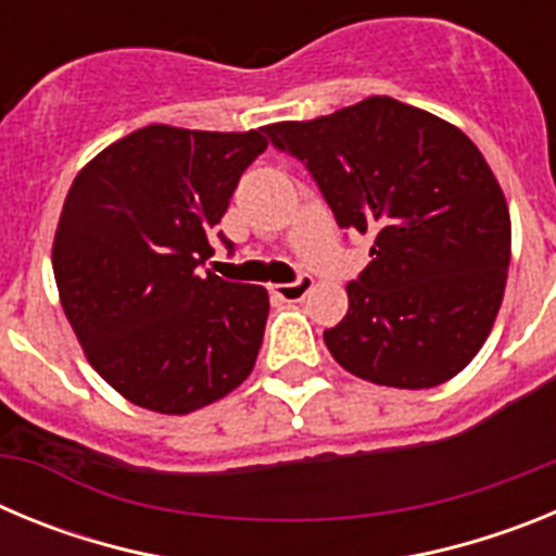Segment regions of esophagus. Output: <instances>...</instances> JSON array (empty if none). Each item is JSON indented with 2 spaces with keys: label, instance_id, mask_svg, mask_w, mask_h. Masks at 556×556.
Here are the masks:
<instances>
[{
  "label": "esophagus",
  "instance_id": "34e87169",
  "mask_svg": "<svg viewBox=\"0 0 556 556\" xmlns=\"http://www.w3.org/2000/svg\"><path fill=\"white\" fill-rule=\"evenodd\" d=\"M314 287L312 275H301L298 281L292 283H269V294L278 298V301H303Z\"/></svg>",
  "mask_w": 556,
  "mask_h": 556
}]
</instances>
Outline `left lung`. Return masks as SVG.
<instances>
[{"label": "left lung", "mask_w": 556, "mask_h": 556, "mask_svg": "<svg viewBox=\"0 0 556 556\" xmlns=\"http://www.w3.org/2000/svg\"><path fill=\"white\" fill-rule=\"evenodd\" d=\"M264 132L306 164L339 228L372 236L348 314L323 333L331 356L395 390L465 370L493 331L513 253L507 200L479 147L392 97Z\"/></svg>", "instance_id": "1"}]
</instances>
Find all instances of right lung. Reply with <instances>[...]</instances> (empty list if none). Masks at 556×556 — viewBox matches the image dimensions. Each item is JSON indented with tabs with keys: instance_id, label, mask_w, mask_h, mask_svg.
I'll return each instance as SVG.
<instances>
[{
	"instance_id": "obj_1",
	"label": "right lung",
	"mask_w": 556,
	"mask_h": 556,
	"mask_svg": "<svg viewBox=\"0 0 556 556\" xmlns=\"http://www.w3.org/2000/svg\"><path fill=\"white\" fill-rule=\"evenodd\" d=\"M264 150V127L147 125L94 155L68 189L52 244L61 306L88 365L141 409L189 415L253 370L267 289L200 264Z\"/></svg>"
}]
</instances>
